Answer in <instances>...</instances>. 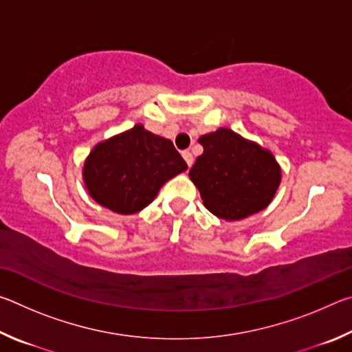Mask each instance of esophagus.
Returning a JSON list of instances; mask_svg holds the SVG:
<instances>
[{
  "mask_svg": "<svg viewBox=\"0 0 352 352\" xmlns=\"http://www.w3.org/2000/svg\"><path fill=\"white\" fill-rule=\"evenodd\" d=\"M182 155H183L184 162H186V163H188V166L190 168V166H192V163H194V157H192V153H190L189 151H183V152H182Z\"/></svg>",
  "mask_w": 352,
  "mask_h": 352,
  "instance_id": "obj_1",
  "label": "esophagus"
}]
</instances>
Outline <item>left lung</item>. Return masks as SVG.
I'll list each match as a JSON object with an SVG mask.
<instances>
[{"mask_svg":"<svg viewBox=\"0 0 352 352\" xmlns=\"http://www.w3.org/2000/svg\"><path fill=\"white\" fill-rule=\"evenodd\" d=\"M204 153L189 170L208 211L241 220L269 206L281 183V168L270 151L230 129L200 136Z\"/></svg>","mask_w":352,"mask_h":352,"instance_id":"obj_1","label":"left lung"}]
</instances>
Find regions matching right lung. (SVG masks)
<instances>
[{"mask_svg": "<svg viewBox=\"0 0 352 352\" xmlns=\"http://www.w3.org/2000/svg\"><path fill=\"white\" fill-rule=\"evenodd\" d=\"M188 169L170 140L136 124L93 147L83 164V183L99 205L135 214L157 197L172 177Z\"/></svg>", "mask_w": 352, "mask_h": 352, "instance_id": "1", "label": "right lung"}]
</instances>
